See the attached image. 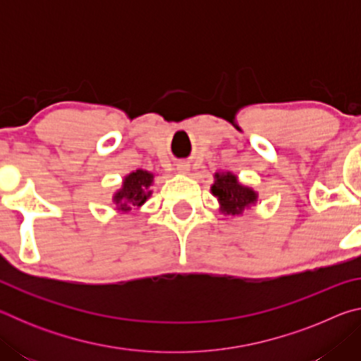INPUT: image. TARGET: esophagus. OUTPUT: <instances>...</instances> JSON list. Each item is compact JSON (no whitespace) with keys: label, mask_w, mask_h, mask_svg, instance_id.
I'll use <instances>...</instances> for the list:
<instances>
[{"label":"esophagus","mask_w":361,"mask_h":361,"mask_svg":"<svg viewBox=\"0 0 361 361\" xmlns=\"http://www.w3.org/2000/svg\"><path fill=\"white\" fill-rule=\"evenodd\" d=\"M176 172L186 175L189 172V164L188 162H178V164H176Z\"/></svg>","instance_id":"1"}]
</instances>
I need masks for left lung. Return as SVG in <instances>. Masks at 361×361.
<instances>
[{
  "instance_id": "1",
  "label": "left lung",
  "mask_w": 361,
  "mask_h": 361,
  "mask_svg": "<svg viewBox=\"0 0 361 361\" xmlns=\"http://www.w3.org/2000/svg\"><path fill=\"white\" fill-rule=\"evenodd\" d=\"M212 194L218 197L219 212L224 215H240L243 210L258 202V192L240 185L237 176L231 172L215 173Z\"/></svg>"
}]
</instances>
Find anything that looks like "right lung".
I'll use <instances>...</instances> for the list:
<instances>
[{
    "instance_id": "obj_1",
    "label": "right lung",
    "mask_w": 361,
    "mask_h": 361,
    "mask_svg": "<svg viewBox=\"0 0 361 361\" xmlns=\"http://www.w3.org/2000/svg\"><path fill=\"white\" fill-rule=\"evenodd\" d=\"M152 180H154V175L142 169L127 175L122 181V188L113 195L116 209L129 212L132 210V207H142L152 194L149 189Z\"/></svg>"
}]
</instances>
